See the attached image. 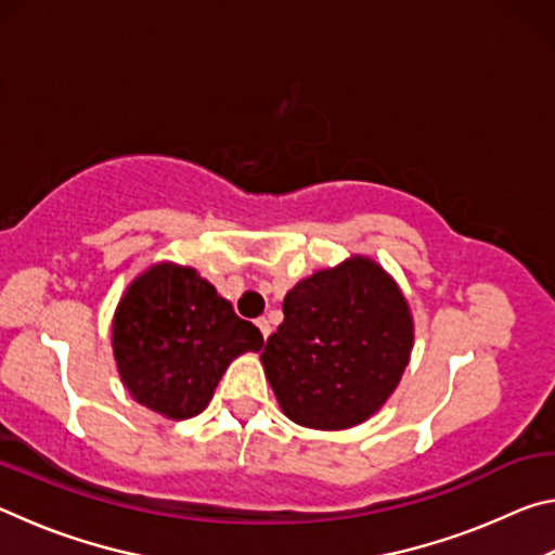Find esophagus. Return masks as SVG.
Returning a JSON list of instances; mask_svg holds the SVG:
<instances>
[{
	"label": "esophagus",
	"mask_w": 555,
	"mask_h": 555,
	"mask_svg": "<svg viewBox=\"0 0 555 555\" xmlns=\"http://www.w3.org/2000/svg\"><path fill=\"white\" fill-rule=\"evenodd\" d=\"M257 327H259L261 335H264V340H267V337L271 335V323L267 321V318H259V321H257Z\"/></svg>",
	"instance_id": "esophagus-1"
}]
</instances>
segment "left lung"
Listing matches in <instances>:
<instances>
[{
  "instance_id": "1",
  "label": "left lung",
  "mask_w": 555,
  "mask_h": 555,
  "mask_svg": "<svg viewBox=\"0 0 555 555\" xmlns=\"http://www.w3.org/2000/svg\"><path fill=\"white\" fill-rule=\"evenodd\" d=\"M413 350L406 296L362 255L288 291L284 323L261 352L281 411L298 426L364 424L399 387Z\"/></svg>"
}]
</instances>
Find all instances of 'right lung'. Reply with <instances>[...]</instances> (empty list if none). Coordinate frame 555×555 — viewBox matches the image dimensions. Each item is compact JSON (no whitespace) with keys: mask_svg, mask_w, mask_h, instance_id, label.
I'll return each instance as SVG.
<instances>
[{"mask_svg":"<svg viewBox=\"0 0 555 555\" xmlns=\"http://www.w3.org/2000/svg\"><path fill=\"white\" fill-rule=\"evenodd\" d=\"M259 327L208 279L173 261L142 271L112 318V352L131 399L171 421L208 406L234 357L259 352Z\"/></svg>","mask_w":555,"mask_h":555,"instance_id":"obj_1","label":"right lung"}]
</instances>
